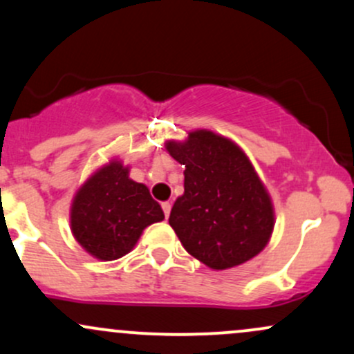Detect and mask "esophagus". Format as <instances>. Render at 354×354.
Instances as JSON below:
<instances>
[{
    "mask_svg": "<svg viewBox=\"0 0 354 354\" xmlns=\"http://www.w3.org/2000/svg\"><path fill=\"white\" fill-rule=\"evenodd\" d=\"M161 208H163V211H165V216L168 218L169 213H171V203H169V201L161 203Z\"/></svg>",
    "mask_w": 354,
    "mask_h": 354,
    "instance_id": "obj_1",
    "label": "esophagus"
}]
</instances>
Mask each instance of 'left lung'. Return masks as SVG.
Returning a JSON list of instances; mask_svg holds the SVG:
<instances>
[{
	"instance_id": "obj_1",
	"label": "left lung",
	"mask_w": 354,
	"mask_h": 354,
	"mask_svg": "<svg viewBox=\"0 0 354 354\" xmlns=\"http://www.w3.org/2000/svg\"><path fill=\"white\" fill-rule=\"evenodd\" d=\"M165 148L185 165V193L169 214L185 250L216 271L261 253L273 234L274 208L246 153L209 129L168 140Z\"/></svg>"
}]
</instances>
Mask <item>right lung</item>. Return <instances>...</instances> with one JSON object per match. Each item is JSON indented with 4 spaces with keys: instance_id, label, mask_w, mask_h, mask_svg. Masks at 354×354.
<instances>
[{
    "instance_id": "1",
    "label": "right lung",
    "mask_w": 354,
    "mask_h": 354,
    "mask_svg": "<svg viewBox=\"0 0 354 354\" xmlns=\"http://www.w3.org/2000/svg\"><path fill=\"white\" fill-rule=\"evenodd\" d=\"M165 219L148 186L129 178V166L111 158L75 193L70 228L78 245L100 261H113L136 246L145 228Z\"/></svg>"
}]
</instances>
